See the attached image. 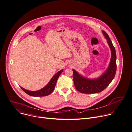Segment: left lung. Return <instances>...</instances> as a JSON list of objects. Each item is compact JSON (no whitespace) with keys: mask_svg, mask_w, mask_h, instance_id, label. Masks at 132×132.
I'll use <instances>...</instances> for the list:
<instances>
[{"mask_svg":"<svg viewBox=\"0 0 132 132\" xmlns=\"http://www.w3.org/2000/svg\"><path fill=\"white\" fill-rule=\"evenodd\" d=\"M103 34L107 39L111 51L112 56L110 65L105 73L96 79H89L79 75L73 69L74 83L76 89L84 94H94L100 93L109 85L114 79L116 71V54L115 47L110 38L109 36L104 30Z\"/></svg>","mask_w":132,"mask_h":132,"instance_id":"8db88e82","label":"left lung"}]
</instances>
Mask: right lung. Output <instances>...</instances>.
Returning <instances> with one entry per match:
<instances>
[{
  "label": "right lung",
  "mask_w": 132,
  "mask_h": 132,
  "mask_svg": "<svg viewBox=\"0 0 132 132\" xmlns=\"http://www.w3.org/2000/svg\"><path fill=\"white\" fill-rule=\"evenodd\" d=\"M63 69L59 71L58 72H57L56 74H55L54 76L52 78L50 82L47 84V85L40 90H36V91H30V90H26L21 87H20L23 92H25L26 94H27L30 96H31L42 97V96H45L49 95L54 90L56 82H57V80L58 77H59L60 75H61L63 72Z\"/></svg>",
  "instance_id": "1"
}]
</instances>
